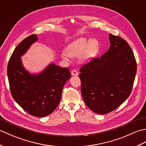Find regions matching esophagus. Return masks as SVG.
<instances>
[{"instance_id":"34e87169","label":"esophagus","mask_w":146,"mask_h":146,"mask_svg":"<svg viewBox=\"0 0 146 146\" xmlns=\"http://www.w3.org/2000/svg\"><path fill=\"white\" fill-rule=\"evenodd\" d=\"M71 75H73V76H78V71L75 70H73L71 71Z\"/></svg>"}]
</instances>
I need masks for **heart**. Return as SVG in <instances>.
<instances>
[{"instance_id": "1", "label": "heart", "mask_w": 146, "mask_h": 146, "mask_svg": "<svg viewBox=\"0 0 146 146\" xmlns=\"http://www.w3.org/2000/svg\"><path fill=\"white\" fill-rule=\"evenodd\" d=\"M98 41L80 38L68 46L66 50L62 51L61 57L64 60L70 61L71 56H80L83 62H87L94 56L98 48Z\"/></svg>"}]
</instances>
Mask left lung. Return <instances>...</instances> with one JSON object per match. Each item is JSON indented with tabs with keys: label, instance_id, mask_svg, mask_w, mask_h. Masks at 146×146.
Listing matches in <instances>:
<instances>
[{
	"label": "left lung",
	"instance_id": "left-lung-1",
	"mask_svg": "<svg viewBox=\"0 0 146 146\" xmlns=\"http://www.w3.org/2000/svg\"><path fill=\"white\" fill-rule=\"evenodd\" d=\"M110 47L80 69L82 95L87 107L98 114L119 107L131 94L137 63L125 40L109 34Z\"/></svg>",
	"mask_w": 146,
	"mask_h": 146
}]
</instances>
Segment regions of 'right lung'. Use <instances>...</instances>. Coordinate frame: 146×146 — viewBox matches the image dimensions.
Returning <instances> with one entry per match:
<instances>
[{
  "instance_id": "add662e5",
  "label": "right lung",
  "mask_w": 146,
  "mask_h": 146,
  "mask_svg": "<svg viewBox=\"0 0 146 146\" xmlns=\"http://www.w3.org/2000/svg\"><path fill=\"white\" fill-rule=\"evenodd\" d=\"M38 40L33 35L23 40L15 48L7 65L11 93L15 101L31 115H48L58 107L63 86L71 78L70 70L54 63L41 73L32 75L24 68L21 57Z\"/></svg>"
}]
</instances>
